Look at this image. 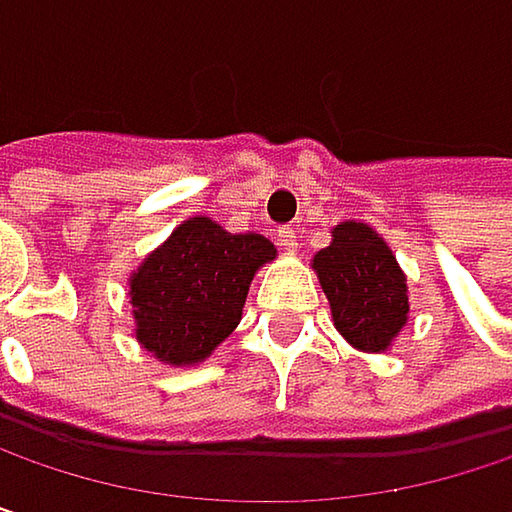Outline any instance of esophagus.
Instances as JSON below:
<instances>
[{
	"instance_id": "34e87169",
	"label": "esophagus",
	"mask_w": 512,
	"mask_h": 512,
	"mask_svg": "<svg viewBox=\"0 0 512 512\" xmlns=\"http://www.w3.org/2000/svg\"><path fill=\"white\" fill-rule=\"evenodd\" d=\"M275 240H278V246H281L284 252H293V249L299 246V243H296V231H293V228H278Z\"/></svg>"
}]
</instances>
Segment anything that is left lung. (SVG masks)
I'll list each match as a JSON object with an SVG mask.
<instances>
[{
  "instance_id": "8db88e82",
  "label": "left lung",
  "mask_w": 512,
  "mask_h": 512,
  "mask_svg": "<svg viewBox=\"0 0 512 512\" xmlns=\"http://www.w3.org/2000/svg\"><path fill=\"white\" fill-rule=\"evenodd\" d=\"M311 269L332 308V323L361 353H388L409 323V287L391 246L370 225L350 219L332 228Z\"/></svg>"
}]
</instances>
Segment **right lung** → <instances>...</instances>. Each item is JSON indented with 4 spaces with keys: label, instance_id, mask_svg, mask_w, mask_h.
Returning a JSON list of instances; mask_svg holds the SVG:
<instances>
[{
    "label": "right lung",
    "instance_id": "right-lung-1",
    "mask_svg": "<svg viewBox=\"0 0 512 512\" xmlns=\"http://www.w3.org/2000/svg\"><path fill=\"white\" fill-rule=\"evenodd\" d=\"M260 234H231L210 216L171 231L127 278L133 335L168 367H195L240 326L257 269L275 260Z\"/></svg>",
    "mask_w": 512,
    "mask_h": 512
}]
</instances>
